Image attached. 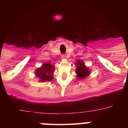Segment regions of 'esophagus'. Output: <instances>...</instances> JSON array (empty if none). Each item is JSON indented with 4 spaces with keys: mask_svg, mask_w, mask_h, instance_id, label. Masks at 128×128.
I'll return each mask as SVG.
<instances>
[{
    "mask_svg": "<svg viewBox=\"0 0 128 128\" xmlns=\"http://www.w3.org/2000/svg\"><path fill=\"white\" fill-rule=\"evenodd\" d=\"M62 58L63 59V60H65V59H66V56H65V54H63V55H62Z\"/></svg>",
    "mask_w": 128,
    "mask_h": 128,
    "instance_id": "obj_1",
    "label": "esophagus"
}]
</instances>
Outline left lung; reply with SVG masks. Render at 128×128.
<instances>
[{"label": "left lung", "instance_id": "1", "mask_svg": "<svg viewBox=\"0 0 128 128\" xmlns=\"http://www.w3.org/2000/svg\"><path fill=\"white\" fill-rule=\"evenodd\" d=\"M75 65H76V73L77 74V78L79 80H84L91 74V69L86 66L82 61L78 60L76 62Z\"/></svg>", "mask_w": 128, "mask_h": 128}]
</instances>
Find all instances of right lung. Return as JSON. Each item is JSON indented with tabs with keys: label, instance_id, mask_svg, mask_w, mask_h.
Instances as JSON below:
<instances>
[{
	"label": "right lung",
	"instance_id": "add662e5",
	"mask_svg": "<svg viewBox=\"0 0 128 128\" xmlns=\"http://www.w3.org/2000/svg\"><path fill=\"white\" fill-rule=\"evenodd\" d=\"M55 68L50 63L42 64L40 67L38 68L34 72L35 76L38 78L40 82L51 81L54 79L52 74H54Z\"/></svg>",
	"mask_w": 128,
	"mask_h": 128
}]
</instances>
